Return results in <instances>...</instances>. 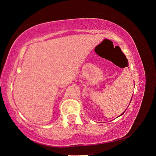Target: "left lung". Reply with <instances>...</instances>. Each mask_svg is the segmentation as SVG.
Returning <instances> with one entry per match:
<instances>
[{"label":"left lung","mask_w":156,"mask_h":156,"mask_svg":"<svg viewBox=\"0 0 156 156\" xmlns=\"http://www.w3.org/2000/svg\"><path fill=\"white\" fill-rule=\"evenodd\" d=\"M122 114H124V112H123V113H122Z\"/></svg>","instance_id":"8db88e82"}]
</instances>
